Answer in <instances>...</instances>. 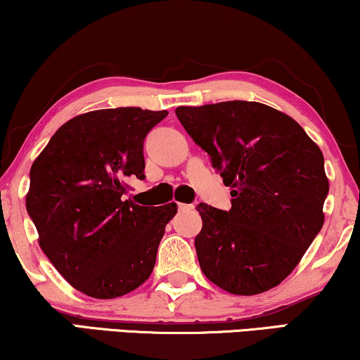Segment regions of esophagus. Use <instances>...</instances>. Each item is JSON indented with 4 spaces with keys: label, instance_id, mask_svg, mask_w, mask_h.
Instances as JSON below:
<instances>
[{
    "label": "esophagus",
    "instance_id": "esophagus-1",
    "mask_svg": "<svg viewBox=\"0 0 360 360\" xmlns=\"http://www.w3.org/2000/svg\"><path fill=\"white\" fill-rule=\"evenodd\" d=\"M177 207H179V211H191V209H194L193 204H184V202L177 204Z\"/></svg>",
    "mask_w": 360,
    "mask_h": 360
}]
</instances>
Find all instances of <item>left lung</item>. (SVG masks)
I'll return each instance as SVG.
<instances>
[{"mask_svg":"<svg viewBox=\"0 0 360 360\" xmlns=\"http://www.w3.org/2000/svg\"><path fill=\"white\" fill-rule=\"evenodd\" d=\"M176 116L231 188V209L199 202L194 245L209 281L238 295L288 277L324 224V156L292 117L254 101L179 106Z\"/></svg>","mask_w":360,"mask_h":360,"instance_id":"obj_1","label":"left lung"}]
</instances>
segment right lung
Returning <instances> with one entry per match:
<instances>
[{
    "label": "right lung",
    "instance_id": "add662e5",
    "mask_svg": "<svg viewBox=\"0 0 360 360\" xmlns=\"http://www.w3.org/2000/svg\"><path fill=\"white\" fill-rule=\"evenodd\" d=\"M167 111L99 109L65 122L34 159L26 209L59 274L94 299H115L151 276L176 202L126 199L144 179V138Z\"/></svg>",
    "mask_w": 360,
    "mask_h": 360
}]
</instances>
